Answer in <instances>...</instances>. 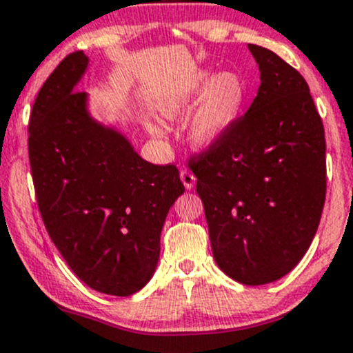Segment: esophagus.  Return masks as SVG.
<instances>
[{
    "mask_svg": "<svg viewBox=\"0 0 353 353\" xmlns=\"http://www.w3.org/2000/svg\"><path fill=\"white\" fill-rule=\"evenodd\" d=\"M180 178H181V183L185 185V188H187V190H192V188L195 187V181H197V178L194 176V173L188 172V170H183V172L180 173Z\"/></svg>",
    "mask_w": 353,
    "mask_h": 353,
    "instance_id": "34e87169",
    "label": "esophagus"
}]
</instances>
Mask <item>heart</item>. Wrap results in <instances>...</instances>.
Returning <instances> with one entry per match:
<instances>
[{"instance_id":"1","label":"heart","mask_w":353,"mask_h":353,"mask_svg":"<svg viewBox=\"0 0 353 353\" xmlns=\"http://www.w3.org/2000/svg\"><path fill=\"white\" fill-rule=\"evenodd\" d=\"M201 95L188 123V139L192 146L205 151L217 146L234 127L245 105L246 90L234 72L212 76L209 71H199L187 88L161 100L159 114L166 119L181 117ZM148 132L151 136H161V129L154 123H148Z\"/></svg>"}]
</instances>
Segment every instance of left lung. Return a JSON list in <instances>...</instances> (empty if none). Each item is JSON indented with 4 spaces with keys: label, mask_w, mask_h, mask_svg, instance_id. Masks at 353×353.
<instances>
[{
    "label": "left lung",
    "mask_w": 353,
    "mask_h": 353,
    "mask_svg": "<svg viewBox=\"0 0 353 353\" xmlns=\"http://www.w3.org/2000/svg\"><path fill=\"white\" fill-rule=\"evenodd\" d=\"M260 88L217 146L190 159L221 270L245 285L289 274L310 248L326 197V143L306 79L248 43Z\"/></svg>",
    "instance_id": "obj_1"
}]
</instances>
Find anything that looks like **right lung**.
I'll return each instance as SVG.
<instances>
[{
	"mask_svg": "<svg viewBox=\"0 0 353 353\" xmlns=\"http://www.w3.org/2000/svg\"><path fill=\"white\" fill-rule=\"evenodd\" d=\"M69 54L35 98L28 158L39 210L76 277L108 296H130L151 281L170 207L185 192L176 166L141 158L125 136L98 122L88 93L76 92L88 69Z\"/></svg>",
	"mask_w": 353,
	"mask_h": 353,
	"instance_id": "1",
	"label": "right lung"
}]
</instances>
